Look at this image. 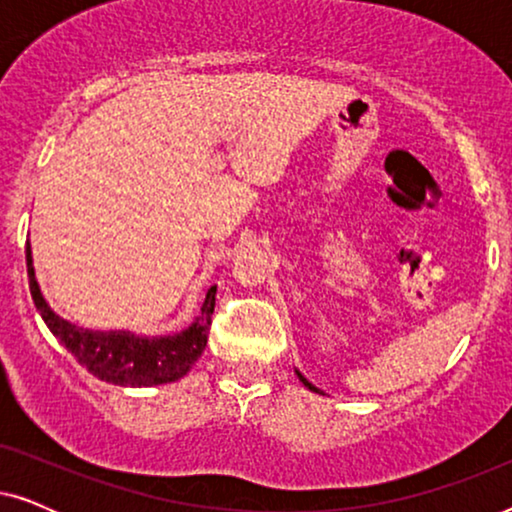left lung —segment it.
<instances>
[{
  "mask_svg": "<svg viewBox=\"0 0 512 512\" xmlns=\"http://www.w3.org/2000/svg\"><path fill=\"white\" fill-rule=\"evenodd\" d=\"M296 373H298V370H296ZM298 377H300V382H303L307 389H312V391H319L317 387H314V384H310V382H307V380H305V377H303V375H300V373H298Z\"/></svg>",
  "mask_w": 512,
  "mask_h": 512,
  "instance_id": "8db88e82",
  "label": "left lung"
}]
</instances>
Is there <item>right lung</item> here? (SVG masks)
Listing matches in <instances>:
<instances>
[{
  "instance_id": "add662e5",
  "label": "right lung",
  "mask_w": 512,
  "mask_h": 512,
  "mask_svg": "<svg viewBox=\"0 0 512 512\" xmlns=\"http://www.w3.org/2000/svg\"><path fill=\"white\" fill-rule=\"evenodd\" d=\"M25 261L30 293L41 319L46 321L55 338L76 356V361L100 380L121 384V387H153V384L174 382L184 377L205 352L216 305V286L207 291L205 303L193 324L181 333L144 338L130 331H88V328L69 324L48 307L34 277L30 242L25 244Z\"/></svg>"
}]
</instances>
